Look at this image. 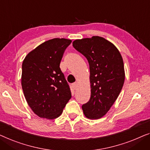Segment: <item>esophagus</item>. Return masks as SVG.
I'll list each match as a JSON object with an SVG mask.
<instances>
[{
  "instance_id": "obj_1",
  "label": "esophagus",
  "mask_w": 150,
  "mask_h": 150,
  "mask_svg": "<svg viewBox=\"0 0 150 150\" xmlns=\"http://www.w3.org/2000/svg\"><path fill=\"white\" fill-rule=\"evenodd\" d=\"M77 86H78V84L77 83H74L72 84V88H73L74 90H76L77 88Z\"/></svg>"
}]
</instances>
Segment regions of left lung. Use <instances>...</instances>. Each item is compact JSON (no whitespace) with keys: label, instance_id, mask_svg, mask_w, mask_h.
I'll return each instance as SVG.
<instances>
[{"label":"left lung","instance_id":"obj_1","mask_svg":"<svg viewBox=\"0 0 150 150\" xmlns=\"http://www.w3.org/2000/svg\"><path fill=\"white\" fill-rule=\"evenodd\" d=\"M73 46L87 58L90 66L91 96L82 105L83 113L89 119H99L108 112L123 87V59L112 43L98 36L77 39Z\"/></svg>","mask_w":150,"mask_h":150}]
</instances>
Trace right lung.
Returning <instances> with one entry per match:
<instances>
[{
	"mask_svg": "<svg viewBox=\"0 0 150 150\" xmlns=\"http://www.w3.org/2000/svg\"><path fill=\"white\" fill-rule=\"evenodd\" d=\"M71 40L55 38L27 54L22 63V87L33 112L52 120L62 114L71 98L70 88L60 68Z\"/></svg>",
	"mask_w": 150,
	"mask_h": 150,
	"instance_id": "obj_1",
	"label": "right lung"
}]
</instances>
